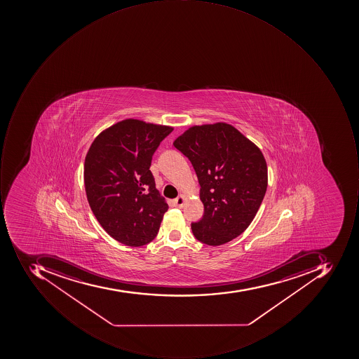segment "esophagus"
I'll return each mask as SVG.
<instances>
[{
    "mask_svg": "<svg viewBox=\"0 0 359 359\" xmlns=\"http://www.w3.org/2000/svg\"><path fill=\"white\" fill-rule=\"evenodd\" d=\"M185 198L184 196H182V195H180V196L177 197L176 199H175V205H176L177 207H183V205H184Z\"/></svg>",
    "mask_w": 359,
    "mask_h": 359,
    "instance_id": "34e87169",
    "label": "esophagus"
}]
</instances>
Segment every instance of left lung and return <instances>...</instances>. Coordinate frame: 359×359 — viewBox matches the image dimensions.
I'll return each mask as SVG.
<instances>
[{"instance_id":"obj_1","label":"left lung","mask_w":359,"mask_h":359,"mask_svg":"<svg viewBox=\"0 0 359 359\" xmlns=\"http://www.w3.org/2000/svg\"><path fill=\"white\" fill-rule=\"evenodd\" d=\"M196 172L204 204L191 224L201 243L219 246L242 234L256 217L267 188V166L260 149L232 125L193 126L175 140Z\"/></svg>"}]
</instances>
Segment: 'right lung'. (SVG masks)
<instances>
[{"instance_id":"1","label":"right lung","mask_w":359,"mask_h":359,"mask_svg":"<svg viewBox=\"0 0 359 359\" xmlns=\"http://www.w3.org/2000/svg\"><path fill=\"white\" fill-rule=\"evenodd\" d=\"M172 127L124 120L98 135L85 157L87 201L101 226L126 246L149 244L168 209L155 188L152 156Z\"/></svg>"}]
</instances>
